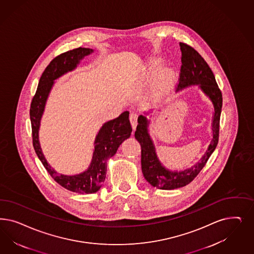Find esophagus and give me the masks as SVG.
I'll return each mask as SVG.
<instances>
[{"mask_svg":"<svg viewBox=\"0 0 254 254\" xmlns=\"http://www.w3.org/2000/svg\"><path fill=\"white\" fill-rule=\"evenodd\" d=\"M130 122H131V127L133 130H135L136 125H137V118H138V114L136 112H131L130 113Z\"/></svg>","mask_w":254,"mask_h":254,"instance_id":"34e87169","label":"esophagus"}]
</instances>
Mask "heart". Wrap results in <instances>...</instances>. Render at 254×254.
Instances as JSON below:
<instances>
[{"mask_svg": "<svg viewBox=\"0 0 254 254\" xmlns=\"http://www.w3.org/2000/svg\"><path fill=\"white\" fill-rule=\"evenodd\" d=\"M169 75H170V74H169V73H168V72H167V73H166V74H164V79H167V78H168V77H169Z\"/></svg>", "mask_w": 254, "mask_h": 254, "instance_id": "b5f03b06", "label": "heart"}]
</instances>
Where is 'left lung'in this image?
I'll list each match as a JSON object with an SVG mask.
<instances>
[{
	"label": "left lung",
	"mask_w": 254,
	"mask_h": 254,
	"mask_svg": "<svg viewBox=\"0 0 254 254\" xmlns=\"http://www.w3.org/2000/svg\"><path fill=\"white\" fill-rule=\"evenodd\" d=\"M181 50V67L178 90L190 85L199 84L200 88L212 101L214 106L212 131L213 138L205 155L199 163L183 171H169L159 162L155 148L147 133V121L146 117L139 116L138 124L134 136L141 146V165L144 178L153 187L161 190H174L181 188L197 177L204 168L209 157L219 142L220 119L222 107V94L216 82L210 67L206 64L195 49L185 43H180Z\"/></svg>",
	"instance_id": "1"
}]
</instances>
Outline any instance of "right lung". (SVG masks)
Returning a JSON list of instances; mask_svg holds the SVG:
<instances>
[{"label":"right lung","mask_w":254,"mask_h":254,"mask_svg":"<svg viewBox=\"0 0 254 254\" xmlns=\"http://www.w3.org/2000/svg\"><path fill=\"white\" fill-rule=\"evenodd\" d=\"M91 52L92 49L78 48L64 52L54 58L42 74L30 108L33 148L39 160L58 184L77 193H93L101 188L106 179L107 159L114 155L118 147L124 140L130 137L132 131L128 111H124L118 118L105 123L94 142V152L90 167L78 175L65 176L57 174L43 155L38 140V129L46 101L54 83L53 80L66 72L72 71L81 59Z\"/></svg>","instance_id":"add662e5"}]
</instances>
